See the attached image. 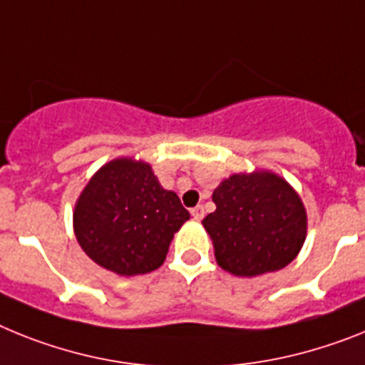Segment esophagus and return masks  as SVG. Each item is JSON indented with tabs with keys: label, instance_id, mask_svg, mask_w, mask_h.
<instances>
[{
	"label": "esophagus",
	"instance_id": "1",
	"mask_svg": "<svg viewBox=\"0 0 365 365\" xmlns=\"http://www.w3.org/2000/svg\"><path fill=\"white\" fill-rule=\"evenodd\" d=\"M191 215L195 220H202V218H204V207H202V205H196V207L191 209Z\"/></svg>",
	"mask_w": 365,
	"mask_h": 365
}]
</instances>
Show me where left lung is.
Returning <instances> with one entry per match:
<instances>
[{
	"instance_id": "obj_1",
	"label": "left lung",
	"mask_w": 365,
	"mask_h": 365,
	"mask_svg": "<svg viewBox=\"0 0 365 365\" xmlns=\"http://www.w3.org/2000/svg\"><path fill=\"white\" fill-rule=\"evenodd\" d=\"M202 220L224 270L244 277L281 270L305 242L307 213L297 192L272 173L233 174L215 189Z\"/></svg>"
}]
</instances>
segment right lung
Wrapping results in <instances>:
<instances>
[{"label": "right lung", "instance_id": "1", "mask_svg": "<svg viewBox=\"0 0 365 365\" xmlns=\"http://www.w3.org/2000/svg\"><path fill=\"white\" fill-rule=\"evenodd\" d=\"M189 220L176 192L165 191L143 161L104 165L73 213L88 257L119 275L148 274L163 264L174 233Z\"/></svg>", "mask_w": 365, "mask_h": 365}]
</instances>
